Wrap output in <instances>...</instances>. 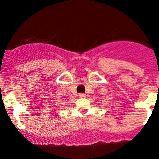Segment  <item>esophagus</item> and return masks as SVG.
Listing matches in <instances>:
<instances>
[{
	"label": "esophagus",
	"mask_w": 159,
	"mask_h": 159,
	"mask_svg": "<svg viewBox=\"0 0 159 159\" xmlns=\"http://www.w3.org/2000/svg\"><path fill=\"white\" fill-rule=\"evenodd\" d=\"M79 97H80V98H85V97H86V94H84V93H80V94H79Z\"/></svg>",
	"instance_id": "esophagus-1"
}]
</instances>
